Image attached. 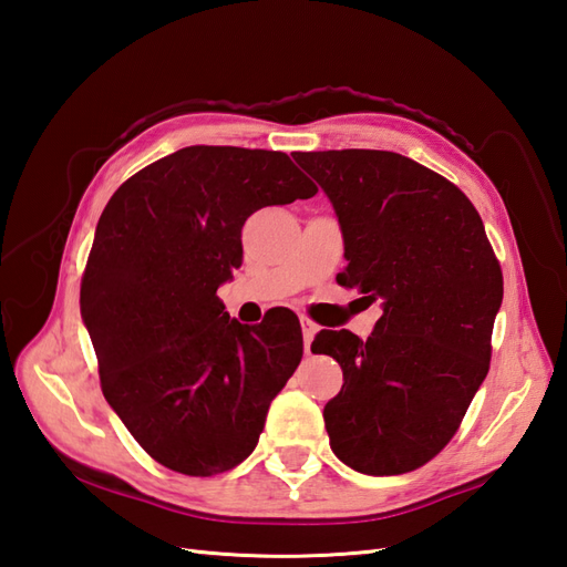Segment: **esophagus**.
I'll use <instances>...</instances> for the list:
<instances>
[{
    "label": "esophagus",
    "mask_w": 567,
    "mask_h": 567,
    "mask_svg": "<svg viewBox=\"0 0 567 567\" xmlns=\"http://www.w3.org/2000/svg\"><path fill=\"white\" fill-rule=\"evenodd\" d=\"M300 326H302V340H305V352L310 354V348H312V340H315V336H317V331H319V326L310 319V317H300Z\"/></svg>",
    "instance_id": "1"
}]
</instances>
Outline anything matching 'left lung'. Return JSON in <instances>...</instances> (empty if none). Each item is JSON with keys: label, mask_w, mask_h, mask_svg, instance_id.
I'll return each mask as SVG.
<instances>
[{"label": "left lung", "mask_w": 567, "mask_h": 567, "mask_svg": "<svg viewBox=\"0 0 567 567\" xmlns=\"http://www.w3.org/2000/svg\"><path fill=\"white\" fill-rule=\"evenodd\" d=\"M293 158L336 210L340 286L383 307L367 340L342 329L312 342L342 369L323 406L331 450L359 473H409L454 437L485 381L502 267L473 203L433 169L369 148Z\"/></svg>", "instance_id": "8db88e82"}]
</instances>
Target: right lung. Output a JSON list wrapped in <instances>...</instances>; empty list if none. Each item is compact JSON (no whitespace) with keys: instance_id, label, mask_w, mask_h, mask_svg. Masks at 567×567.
I'll list each match as a JSON object with an SVG mask.
<instances>
[{"instance_id":"add662e5","label":"right lung","mask_w":567,"mask_h":567,"mask_svg":"<svg viewBox=\"0 0 567 567\" xmlns=\"http://www.w3.org/2000/svg\"><path fill=\"white\" fill-rule=\"evenodd\" d=\"M317 194L286 153L186 146L117 188L80 288L101 390L163 466L217 475L255 450L302 359L300 321L246 326L217 288L241 267V229L267 205Z\"/></svg>"}]
</instances>
